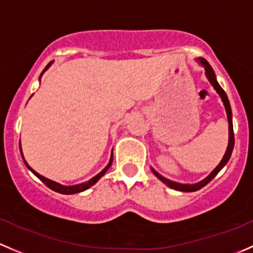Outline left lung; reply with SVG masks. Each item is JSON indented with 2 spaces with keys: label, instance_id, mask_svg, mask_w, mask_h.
Instances as JSON below:
<instances>
[{
  "label": "left lung",
  "instance_id": "1",
  "mask_svg": "<svg viewBox=\"0 0 253 253\" xmlns=\"http://www.w3.org/2000/svg\"><path fill=\"white\" fill-rule=\"evenodd\" d=\"M196 62L200 64V65L205 69V75H206L207 80H209L210 84H211L212 86H213L214 91H216L218 94H219L220 99H222L223 105H224V108H225V113H227L228 125H229V139H228V147H227V150H225L224 156H223L222 160H220L219 164L217 165L216 169H214L213 171H212L209 175H207L206 178H204L203 180H200V182H198V183H194V184H182V183H177V182H173V180L167 179V178L162 177L160 173H158V172H156L155 169H154L153 167H151V171H153V173L155 174L156 177H158L162 183H165V184H166L167 187L172 188V189L178 190V191H185V193H191V191H196V190L201 189V188H204L206 184H209V183L211 182V180L213 179V178L218 174V172H219L220 169H222L223 167H224L225 165H227V162L229 161L230 156H232V153H233V149H234L233 115H232V108H230L229 99H228V97H227V94H225V92L223 91V88L219 86V84H218V82H217L216 74H214L213 69H212V66L210 65L209 62H207L206 59H204V58H196Z\"/></svg>",
  "mask_w": 253,
  "mask_h": 253
}]
</instances>
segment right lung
<instances>
[{
    "label": "right lung",
    "mask_w": 253,
    "mask_h": 253,
    "mask_svg": "<svg viewBox=\"0 0 253 253\" xmlns=\"http://www.w3.org/2000/svg\"><path fill=\"white\" fill-rule=\"evenodd\" d=\"M52 64H53V62H49L48 64H47V66H46V68L43 69V71H42V73H41V75H40L39 80H41L42 75H43V74L46 73L47 70H48V69H49V66L52 65ZM19 148H20V154H21V158H23V160H24V164L26 165V167H28V169H30V171L33 172V173L35 174L36 177L39 178L40 180H42V182H43L44 184H46L47 187L49 188V189H52V190L57 191V193H60V194H65V195H70V194H78V193H81V191H84V190H87V189H88V188H91L92 185H94L95 183H97L98 180H99L100 178H102L103 175H104V174L106 173V171H108V169H109V167H110V166H111V164H113V151H111V155H110V160H109V164L106 165V166L104 167V169H103L102 171L99 172V173H98V174H95L94 177L91 178V179H89V180H87V182L80 183V184H75V185H63V184H60V183H58V182H54V180H52V179H48V178L43 177V175H41V174H40V173H37V172L35 171V169H31V167L29 166V164H28V162H26L25 159H24L23 151H21V145H20V142H19Z\"/></svg>",
    "instance_id": "add662e5"
}]
</instances>
